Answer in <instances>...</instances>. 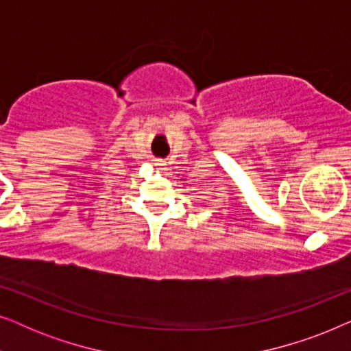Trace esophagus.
I'll return each instance as SVG.
<instances>
[{
	"label": "esophagus",
	"instance_id": "obj_1",
	"mask_svg": "<svg viewBox=\"0 0 351 351\" xmlns=\"http://www.w3.org/2000/svg\"><path fill=\"white\" fill-rule=\"evenodd\" d=\"M155 166H158V169H165V167H166V161L158 160V161L155 162Z\"/></svg>",
	"mask_w": 351,
	"mask_h": 351
}]
</instances>
